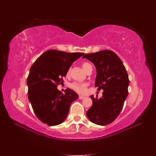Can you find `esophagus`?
<instances>
[{
	"label": "esophagus",
	"instance_id": "obj_1",
	"mask_svg": "<svg viewBox=\"0 0 156 156\" xmlns=\"http://www.w3.org/2000/svg\"><path fill=\"white\" fill-rule=\"evenodd\" d=\"M84 96H81V95H79V98L80 99V100H83V99H84Z\"/></svg>",
	"mask_w": 156,
	"mask_h": 156
}]
</instances>
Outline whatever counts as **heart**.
Returning <instances> with one entry per match:
<instances>
[{
	"instance_id": "1",
	"label": "heart",
	"mask_w": 156,
	"mask_h": 156,
	"mask_svg": "<svg viewBox=\"0 0 156 156\" xmlns=\"http://www.w3.org/2000/svg\"><path fill=\"white\" fill-rule=\"evenodd\" d=\"M92 66L90 64H89L88 62H83L82 64V67L83 69L85 71V72L89 69V68H90ZM70 70L69 69L67 72V75L69 74ZM87 85L88 84L87 83H73L71 85V87H72L74 90L77 92L78 93L80 94H84L87 92Z\"/></svg>"
}]
</instances>
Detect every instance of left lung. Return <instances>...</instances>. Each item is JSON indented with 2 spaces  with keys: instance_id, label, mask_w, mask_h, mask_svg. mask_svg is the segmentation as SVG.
<instances>
[{
  "instance_id": "1",
  "label": "left lung",
  "mask_w": 156,
  "mask_h": 156,
  "mask_svg": "<svg viewBox=\"0 0 156 156\" xmlns=\"http://www.w3.org/2000/svg\"><path fill=\"white\" fill-rule=\"evenodd\" d=\"M85 58L96 68L95 87L103 90V96L92 100V105L87 112L88 119L100 126L111 124L119 115L128 94V75L120 58L114 52L103 50L85 54Z\"/></svg>"
}]
</instances>
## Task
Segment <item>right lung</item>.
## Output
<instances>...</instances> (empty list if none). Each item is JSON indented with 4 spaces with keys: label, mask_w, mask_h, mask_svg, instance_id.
Instances as JSON below:
<instances>
[{
    "label": "right lung",
    "mask_w": 156,
    "mask_h": 156,
    "mask_svg": "<svg viewBox=\"0 0 156 156\" xmlns=\"http://www.w3.org/2000/svg\"><path fill=\"white\" fill-rule=\"evenodd\" d=\"M83 55L51 49L32 64L27 82L28 97L35 115L43 123L54 126L66 119L71 104L79 96L70 88L63 94L57 85L63 83L71 66Z\"/></svg>",
    "instance_id": "add662e5"
}]
</instances>
